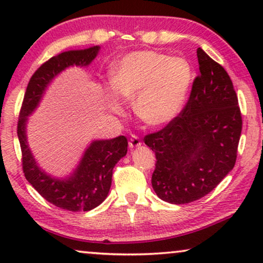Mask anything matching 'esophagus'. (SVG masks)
I'll return each mask as SVG.
<instances>
[{
	"label": "esophagus",
	"mask_w": 263,
	"mask_h": 263,
	"mask_svg": "<svg viewBox=\"0 0 263 263\" xmlns=\"http://www.w3.org/2000/svg\"><path fill=\"white\" fill-rule=\"evenodd\" d=\"M139 146H141V140H140L138 135L133 134L130 136V140H129V147H130V148H136V147Z\"/></svg>",
	"instance_id": "1"
}]
</instances>
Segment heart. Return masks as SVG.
Listing matches in <instances>:
<instances>
[{
    "label": "heart",
    "mask_w": 263,
    "mask_h": 263,
    "mask_svg": "<svg viewBox=\"0 0 263 263\" xmlns=\"http://www.w3.org/2000/svg\"><path fill=\"white\" fill-rule=\"evenodd\" d=\"M106 105L123 112L120 95L134 99V111L148 125H164L181 111L193 81V69L182 57H168L153 50H139L114 63Z\"/></svg>",
    "instance_id": "1"
}]
</instances>
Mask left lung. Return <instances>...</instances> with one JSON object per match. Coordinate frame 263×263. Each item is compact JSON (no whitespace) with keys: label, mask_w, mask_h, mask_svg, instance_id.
<instances>
[{"label":"left lung","mask_w":263,"mask_h":263,"mask_svg":"<svg viewBox=\"0 0 263 263\" xmlns=\"http://www.w3.org/2000/svg\"><path fill=\"white\" fill-rule=\"evenodd\" d=\"M200 74L174 120L143 141L156 153L152 186L158 197L183 204L210 194L236 164L242 133L238 98L229 74L197 49Z\"/></svg>","instance_id":"obj_1"}]
</instances>
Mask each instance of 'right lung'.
Instances as JSON below:
<instances>
[{
	"label": "right lung",
	"mask_w": 263,
	"mask_h": 263,
	"mask_svg": "<svg viewBox=\"0 0 263 263\" xmlns=\"http://www.w3.org/2000/svg\"><path fill=\"white\" fill-rule=\"evenodd\" d=\"M98 50L99 46H93L66 51L43 63L28 81L17 121V138L25 177L46 201L71 212L91 211L106 199L115 165L127 154V138L121 135L111 140L93 141L74 174L69 178L60 181L50 177L35 164L26 141V122L28 115L37 107L49 82L67 67L74 64L88 66Z\"/></svg>",
	"instance_id": "obj_1"
}]
</instances>
